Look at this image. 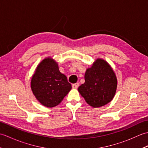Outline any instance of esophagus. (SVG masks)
I'll use <instances>...</instances> for the list:
<instances>
[{
  "instance_id": "34e87169",
  "label": "esophagus",
  "mask_w": 148,
  "mask_h": 148,
  "mask_svg": "<svg viewBox=\"0 0 148 148\" xmlns=\"http://www.w3.org/2000/svg\"><path fill=\"white\" fill-rule=\"evenodd\" d=\"M72 88H76H76H77L78 86H79V83H76L72 84Z\"/></svg>"
}]
</instances>
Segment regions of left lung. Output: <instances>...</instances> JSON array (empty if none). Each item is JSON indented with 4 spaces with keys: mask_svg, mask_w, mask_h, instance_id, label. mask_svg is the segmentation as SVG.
Segmentation results:
<instances>
[{
    "mask_svg": "<svg viewBox=\"0 0 148 148\" xmlns=\"http://www.w3.org/2000/svg\"><path fill=\"white\" fill-rule=\"evenodd\" d=\"M84 80L78 91L90 106L99 108L111 101L116 93L117 79L106 61L97 59L86 70Z\"/></svg>",
    "mask_w": 148,
    "mask_h": 148,
    "instance_id": "left-lung-1",
    "label": "left lung"
}]
</instances>
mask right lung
<instances>
[{"instance_id": "obj_1", "label": "right lung", "mask_w": 148, "mask_h": 148, "mask_svg": "<svg viewBox=\"0 0 148 148\" xmlns=\"http://www.w3.org/2000/svg\"><path fill=\"white\" fill-rule=\"evenodd\" d=\"M31 88L43 106L58 105L72 88L67 78L59 71L57 63L46 58L40 63L31 81Z\"/></svg>"}]
</instances>
